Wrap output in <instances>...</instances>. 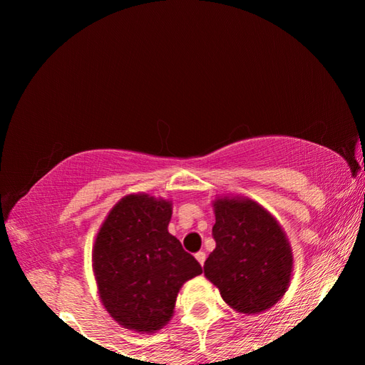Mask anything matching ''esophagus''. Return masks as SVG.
I'll return each mask as SVG.
<instances>
[{
  "label": "esophagus",
  "instance_id": "1",
  "mask_svg": "<svg viewBox=\"0 0 365 365\" xmlns=\"http://www.w3.org/2000/svg\"><path fill=\"white\" fill-rule=\"evenodd\" d=\"M195 257H196V261L201 264V267L202 265H205V261H206V252L205 251H197L196 255H195Z\"/></svg>",
  "mask_w": 365,
  "mask_h": 365
}]
</instances>
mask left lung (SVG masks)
<instances>
[{
  "label": "left lung",
  "instance_id": "obj_1",
  "mask_svg": "<svg viewBox=\"0 0 365 365\" xmlns=\"http://www.w3.org/2000/svg\"><path fill=\"white\" fill-rule=\"evenodd\" d=\"M214 212L215 250L206 259L205 275L238 312L265 311L289 285L293 256L285 233L251 200L222 197Z\"/></svg>",
  "mask_w": 365,
  "mask_h": 365
}]
</instances>
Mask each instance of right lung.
I'll list each match as a JSON object with an SVG mask.
<instances>
[{
  "instance_id": "1",
  "label": "right lung",
  "mask_w": 365,
  "mask_h": 365,
  "mask_svg": "<svg viewBox=\"0 0 365 365\" xmlns=\"http://www.w3.org/2000/svg\"><path fill=\"white\" fill-rule=\"evenodd\" d=\"M169 201L128 195L98 233L93 270L104 307L125 329L154 331L169 322L178 289L200 262L168 232Z\"/></svg>"
}]
</instances>
